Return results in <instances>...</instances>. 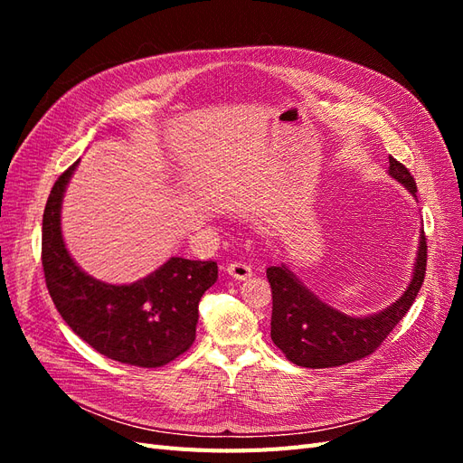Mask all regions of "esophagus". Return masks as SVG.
Segmentation results:
<instances>
[{
  "mask_svg": "<svg viewBox=\"0 0 463 463\" xmlns=\"http://www.w3.org/2000/svg\"><path fill=\"white\" fill-rule=\"evenodd\" d=\"M226 272L235 278V279H247L250 274H253V270H250V266L245 264V262H230L226 264Z\"/></svg>",
  "mask_w": 463,
  "mask_h": 463,
  "instance_id": "esophagus-1",
  "label": "esophagus"
}]
</instances>
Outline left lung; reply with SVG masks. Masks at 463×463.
Here are the masks:
<instances>
[{
  "label": "left lung",
  "mask_w": 463,
  "mask_h": 463,
  "mask_svg": "<svg viewBox=\"0 0 463 463\" xmlns=\"http://www.w3.org/2000/svg\"><path fill=\"white\" fill-rule=\"evenodd\" d=\"M388 160V174L415 197L417 185L408 167L394 156ZM425 269L427 240L425 232H421L413 278L403 296L381 313L357 318L322 303L313 291L299 282L296 274L286 269V264L270 266L266 269V278L272 288V342L291 363L309 369L340 367L367 357L410 311L423 286Z\"/></svg>",
  "instance_id": "left-lung-1"
}]
</instances>
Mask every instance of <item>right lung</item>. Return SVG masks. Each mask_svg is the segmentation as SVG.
Instances as JSON below:
<instances>
[{
	"instance_id": "add662e5",
	"label": "right lung",
	"mask_w": 463,
	"mask_h": 463,
	"mask_svg": "<svg viewBox=\"0 0 463 463\" xmlns=\"http://www.w3.org/2000/svg\"><path fill=\"white\" fill-rule=\"evenodd\" d=\"M77 164L53 184L42 220V266L52 301L98 354L135 367L167 365L193 345L199 301L218 279V264L172 257L129 286L82 272L61 235V201Z\"/></svg>"
}]
</instances>
